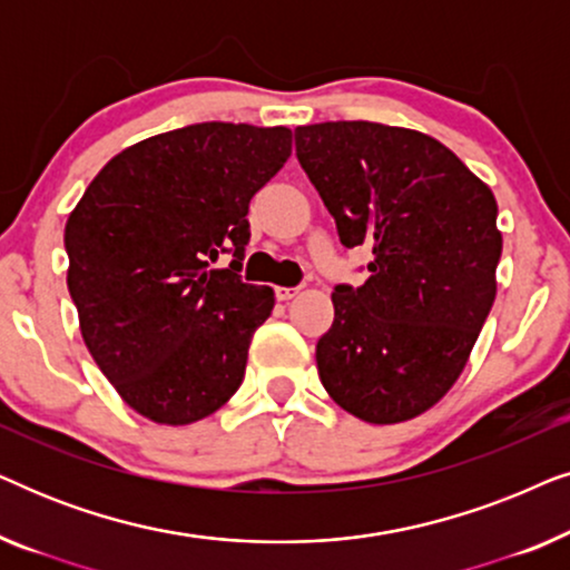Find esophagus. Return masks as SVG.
Instances as JSON below:
<instances>
[{
    "instance_id": "esophagus-1",
    "label": "esophagus",
    "mask_w": 570,
    "mask_h": 570,
    "mask_svg": "<svg viewBox=\"0 0 570 570\" xmlns=\"http://www.w3.org/2000/svg\"><path fill=\"white\" fill-rule=\"evenodd\" d=\"M298 293H301V287H275L277 301H293Z\"/></svg>"
}]
</instances>
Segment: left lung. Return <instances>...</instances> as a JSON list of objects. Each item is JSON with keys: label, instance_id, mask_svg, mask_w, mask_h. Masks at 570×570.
<instances>
[{"label": "left lung", "instance_id": "8db88e82", "mask_svg": "<svg viewBox=\"0 0 570 570\" xmlns=\"http://www.w3.org/2000/svg\"><path fill=\"white\" fill-rule=\"evenodd\" d=\"M295 155L342 246L373 252L361 287H334L318 379L363 423L423 415L462 376L493 308V191L435 137L376 121L298 127Z\"/></svg>", "mask_w": 570, "mask_h": 570}]
</instances>
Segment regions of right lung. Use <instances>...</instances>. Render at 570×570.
Returning a JSON list of instances; mask_svg holds the SVG:
<instances>
[{
    "label": "right lung",
    "instance_id": "obj_1",
    "mask_svg": "<svg viewBox=\"0 0 570 570\" xmlns=\"http://www.w3.org/2000/svg\"><path fill=\"white\" fill-rule=\"evenodd\" d=\"M293 153L287 127L205 121L127 147L69 213L67 287L92 361L131 410L189 425L244 381L275 291L240 283L248 202ZM234 248L230 268L213 271Z\"/></svg>",
    "mask_w": 570,
    "mask_h": 570
}]
</instances>
